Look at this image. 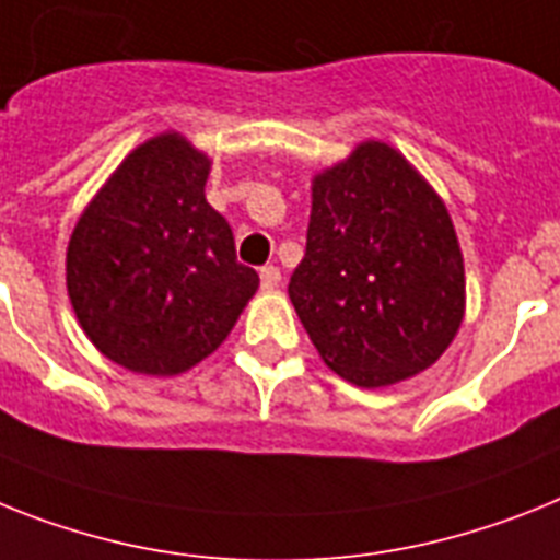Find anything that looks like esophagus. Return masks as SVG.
Returning a JSON list of instances; mask_svg holds the SVG:
<instances>
[{
    "mask_svg": "<svg viewBox=\"0 0 560 560\" xmlns=\"http://www.w3.org/2000/svg\"><path fill=\"white\" fill-rule=\"evenodd\" d=\"M258 276H261V290H276V288H279V281H281V270H279V267H272V265L261 267V272H258Z\"/></svg>",
    "mask_w": 560,
    "mask_h": 560,
    "instance_id": "obj_1",
    "label": "esophagus"
}]
</instances>
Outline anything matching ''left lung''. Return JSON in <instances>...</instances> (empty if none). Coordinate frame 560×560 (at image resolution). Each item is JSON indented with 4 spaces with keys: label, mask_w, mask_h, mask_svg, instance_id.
<instances>
[{
    "label": "left lung",
    "mask_w": 560,
    "mask_h": 560,
    "mask_svg": "<svg viewBox=\"0 0 560 560\" xmlns=\"http://www.w3.org/2000/svg\"><path fill=\"white\" fill-rule=\"evenodd\" d=\"M464 258L439 192L384 142L313 178L290 302L330 370L389 387L441 359L464 318Z\"/></svg>",
    "instance_id": "8db88e82"
}]
</instances>
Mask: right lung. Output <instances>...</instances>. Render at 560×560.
I'll return each mask as SVG.
<instances>
[{
	"label": "right lung",
	"mask_w": 560,
	"mask_h": 560,
	"mask_svg": "<svg viewBox=\"0 0 560 560\" xmlns=\"http://www.w3.org/2000/svg\"><path fill=\"white\" fill-rule=\"evenodd\" d=\"M210 159L185 136L148 139L79 215L68 295L84 336L121 368L178 375L222 345L258 288L205 199Z\"/></svg>",
	"instance_id": "add662e5"
}]
</instances>
